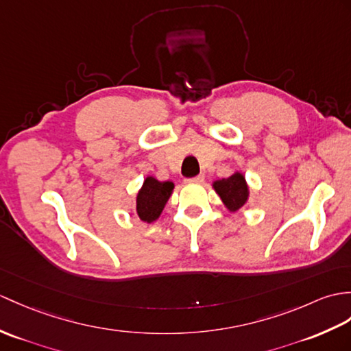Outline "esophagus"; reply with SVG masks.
I'll list each match as a JSON object with an SVG mask.
<instances>
[{
	"label": "esophagus",
	"instance_id": "esophagus-1",
	"mask_svg": "<svg viewBox=\"0 0 351 351\" xmlns=\"http://www.w3.org/2000/svg\"><path fill=\"white\" fill-rule=\"evenodd\" d=\"M203 179H205V176L199 175V176H194V178H190V179H185V182L186 184H200V182H203Z\"/></svg>",
	"mask_w": 351,
	"mask_h": 351
}]
</instances>
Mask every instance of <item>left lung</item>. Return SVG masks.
<instances>
[{
  "instance_id": "1",
  "label": "left lung",
  "mask_w": 351,
  "mask_h": 351,
  "mask_svg": "<svg viewBox=\"0 0 351 351\" xmlns=\"http://www.w3.org/2000/svg\"><path fill=\"white\" fill-rule=\"evenodd\" d=\"M213 189L221 199L223 205L229 209V213H236L247 205L250 199V186L247 184L245 175L239 170L233 172L229 178L217 179L213 182Z\"/></svg>"
}]
</instances>
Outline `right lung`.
Masks as SVG:
<instances>
[{"mask_svg": "<svg viewBox=\"0 0 351 351\" xmlns=\"http://www.w3.org/2000/svg\"><path fill=\"white\" fill-rule=\"evenodd\" d=\"M173 189L175 184L172 181H158L154 176H146L136 195L137 217L146 224L157 221Z\"/></svg>", "mask_w": 351, "mask_h": 351, "instance_id": "right-lung-1", "label": "right lung"}]
</instances>
